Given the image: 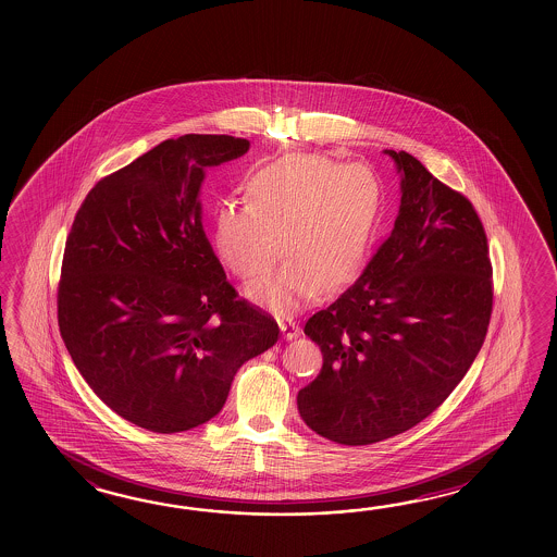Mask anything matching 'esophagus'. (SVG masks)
<instances>
[{"mask_svg": "<svg viewBox=\"0 0 557 557\" xmlns=\"http://www.w3.org/2000/svg\"><path fill=\"white\" fill-rule=\"evenodd\" d=\"M278 326H281V331H283V336L286 341H293V338H296V336L300 334L298 324L293 322V320H278Z\"/></svg>", "mask_w": 557, "mask_h": 557, "instance_id": "1", "label": "esophagus"}]
</instances>
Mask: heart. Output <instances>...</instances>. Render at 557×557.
Masks as SVG:
<instances>
[{"label":"heart","mask_w":557,"mask_h":557,"mask_svg":"<svg viewBox=\"0 0 557 557\" xmlns=\"http://www.w3.org/2000/svg\"><path fill=\"white\" fill-rule=\"evenodd\" d=\"M247 201L214 209L211 243L240 278L252 302L290 314L320 293L341 288L358 271L379 213L380 185L364 165H343L320 154H286L255 169L245 181Z\"/></svg>","instance_id":"b5f03b06"}]
</instances>
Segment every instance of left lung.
Instances as JSON below:
<instances>
[{
    "instance_id": "obj_1",
    "label": "left lung",
    "mask_w": 557,
    "mask_h": 557,
    "mask_svg": "<svg viewBox=\"0 0 557 557\" xmlns=\"http://www.w3.org/2000/svg\"><path fill=\"white\" fill-rule=\"evenodd\" d=\"M391 237L364 273L305 334L322 368L298 392L300 418L322 438L367 446L416 426L466 376L492 317V262L472 202L406 151Z\"/></svg>"
}]
</instances>
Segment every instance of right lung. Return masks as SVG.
<instances>
[{"instance_id":"1","label":"right lung","mask_w":557,"mask_h":557,"mask_svg":"<svg viewBox=\"0 0 557 557\" xmlns=\"http://www.w3.org/2000/svg\"><path fill=\"white\" fill-rule=\"evenodd\" d=\"M250 143L183 135L101 178L75 214L58 288L73 364L135 426L175 434L225 406L238 368L278 341V324L238 298L202 231L209 166Z\"/></svg>"}]
</instances>
